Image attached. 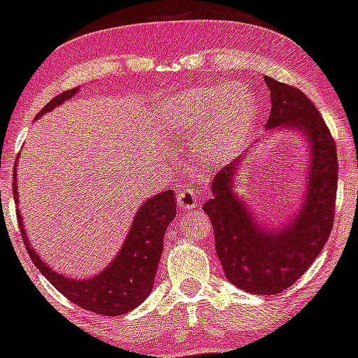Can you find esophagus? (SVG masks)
Masks as SVG:
<instances>
[{"label": "esophagus", "mask_w": 358, "mask_h": 358, "mask_svg": "<svg viewBox=\"0 0 358 358\" xmlns=\"http://www.w3.org/2000/svg\"><path fill=\"white\" fill-rule=\"evenodd\" d=\"M177 204L182 208V210H192L199 204L197 192L192 188H182L177 192Z\"/></svg>", "instance_id": "1"}]
</instances>
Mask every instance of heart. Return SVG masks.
Masks as SVG:
<instances>
[{
  "label": "heart",
  "mask_w": 358,
  "mask_h": 358,
  "mask_svg": "<svg viewBox=\"0 0 358 358\" xmlns=\"http://www.w3.org/2000/svg\"><path fill=\"white\" fill-rule=\"evenodd\" d=\"M258 103L242 85H211L181 91L173 98L170 113L177 127L201 129L195 154L206 164L229 159L248 138Z\"/></svg>",
  "instance_id": "1"
}]
</instances>
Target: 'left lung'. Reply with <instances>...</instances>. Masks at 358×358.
Masks as SVG:
<instances>
[{"label": "left lung", "mask_w": 358, "mask_h": 358, "mask_svg": "<svg viewBox=\"0 0 358 358\" xmlns=\"http://www.w3.org/2000/svg\"><path fill=\"white\" fill-rule=\"evenodd\" d=\"M271 91L268 132L305 134L308 173L303 201L289 218H260L236 195L235 179L243 157L229 163L211 181L213 197L204 204L215 233L217 256L227 280L251 294H280L289 289L322 251L334 226L337 195V150L324 120L299 90L265 77ZM255 147V145H252Z\"/></svg>", "instance_id": "8db88e82"}]
</instances>
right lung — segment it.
<instances>
[{"label":"right lung","instance_id":"obj_1","mask_svg":"<svg viewBox=\"0 0 358 358\" xmlns=\"http://www.w3.org/2000/svg\"><path fill=\"white\" fill-rule=\"evenodd\" d=\"M77 93L78 87H75V90H69L55 96L52 102L46 103V107H43L37 118L43 116L44 113H50L55 107H59ZM15 185H17V179H15L14 169V199L15 204H17ZM176 211L177 202L173 189H164L161 194L147 199L138 208V213L132 220L131 229L123 240V245L118 255L113 258V262L106 268H102L94 276L85 278V280L68 278L66 274L53 271L37 255V251L30 243V238L27 236V231L23 226V217L19 213V210L17 220L31 262L62 296L68 297L69 301H73L75 305L94 312V314L122 315L141 305L150 294L154 280H156L161 252H163L164 231L169 229V224L176 217Z\"/></svg>","mask_w":358,"mask_h":358}]
</instances>
